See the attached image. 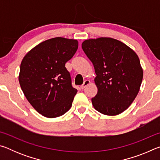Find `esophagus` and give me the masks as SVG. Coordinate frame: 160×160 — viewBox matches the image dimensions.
<instances>
[{"label":"esophagus","instance_id":"34e87169","mask_svg":"<svg viewBox=\"0 0 160 160\" xmlns=\"http://www.w3.org/2000/svg\"><path fill=\"white\" fill-rule=\"evenodd\" d=\"M90 80H86L85 81V82H84V83L82 84V85L80 86V88L82 89V90H83V89L85 88L86 86H88V85H90Z\"/></svg>","mask_w":160,"mask_h":160}]
</instances>
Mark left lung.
I'll list each match as a JSON object with an SVG mask.
<instances>
[{"label":"left lung","instance_id":"left-lung-1","mask_svg":"<svg viewBox=\"0 0 160 160\" xmlns=\"http://www.w3.org/2000/svg\"><path fill=\"white\" fill-rule=\"evenodd\" d=\"M82 48L97 75L94 108L104 115L120 114L134 101L142 83L143 70L137 53L111 37L86 39Z\"/></svg>","mask_w":160,"mask_h":160}]
</instances>
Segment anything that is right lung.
<instances>
[{
	"mask_svg": "<svg viewBox=\"0 0 160 160\" xmlns=\"http://www.w3.org/2000/svg\"><path fill=\"white\" fill-rule=\"evenodd\" d=\"M78 48L77 39L55 37L39 43L24 56L18 80L24 94L38 113L47 118L66 113L78 90L65 67Z\"/></svg>",
	"mask_w": 160,
	"mask_h": 160,
	"instance_id": "add662e5",
	"label": "right lung"
}]
</instances>
